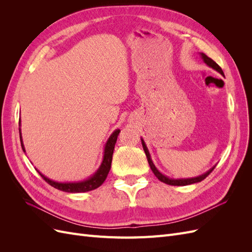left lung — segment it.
Masks as SVG:
<instances>
[{"label": "left lung", "mask_w": 252, "mask_h": 252, "mask_svg": "<svg viewBox=\"0 0 252 252\" xmlns=\"http://www.w3.org/2000/svg\"><path fill=\"white\" fill-rule=\"evenodd\" d=\"M200 57H201V59L203 60V62H204L206 65H207V66L210 67V68H212L213 70L218 71L220 74H222L223 77H224V72H223V70H222V68H220V67L215 62V61L211 60L210 58H208V57L206 56L205 53H203V52L200 53ZM141 141H142V145H143V149H144V151H145V155H146V157H147V161H148V163H149V166H150V168H151L152 172L155 173V175H156V177H157L159 181L165 183V184L173 185V186H186V185L194 184V183H199V182L203 181L206 177H208L209 173H210L213 169H215V167H216V165H215L213 167H211V168H210L208 171H206L205 173H203V174H201V175H197V177H194V178L171 179V178H169V177H167V175L163 174L161 171H159V170L157 168L156 165L154 164V162H152L151 156H150V154H149V150H148V148H147V146H146V144H145L143 138H141Z\"/></svg>", "instance_id": "8db88e82"}]
</instances>
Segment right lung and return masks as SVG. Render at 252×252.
<instances>
[{"label": "right lung", "instance_id": "right-lung-1", "mask_svg": "<svg viewBox=\"0 0 252 252\" xmlns=\"http://www.w3.org/2000/svg\"><path fill=\"white\" fill-rule=\"evenodd\" d=\"M19 126H20L19 131H20L21 146H22L23 151L26 152L24 143H23V138H22L21 120H20ZM120 131H121L120 129H116V130H114L110 134L108 140L106 141L105 146H104V155H103L102 163H101L100 167L97 168V170L93 175H90L88 179H85L83 181H77V182H58V181H53L47 177H45L43 173H41L37 169L36 170L40 173L41 177L48 183L49 185L61 190V191H65V192H69V193H81V192H87V191H91V190H94V189H96L97 187H100L103 184L104 181L106 180V178H107V175L109 173V170L111 168V161H112L114 145H116V143H117V139H118V135H119Z\"/></svg>", "mask_w": 252, "mask_h": 252}]
</instances>
